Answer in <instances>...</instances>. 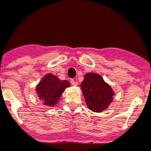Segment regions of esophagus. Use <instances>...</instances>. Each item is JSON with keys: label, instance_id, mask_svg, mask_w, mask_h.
I'll return each instance as SVG.
<instances>
[{"label": "esophagus", "instance_id": "esophagus-1", "mask_svg": "<svg viewBox=\"0 0 151 151\" xmlns=\"http://www.w3.org/2000/svg\"><path fill=\"white\" fill-rule=\"evenodd\" d=\"M70 83H71V84L73 86H76L77 84H78V82H77L76 81H75L74 79H71V80H70Z\"/></svg>", "mask_w": 151, "mask_h": 151}]
</instances>
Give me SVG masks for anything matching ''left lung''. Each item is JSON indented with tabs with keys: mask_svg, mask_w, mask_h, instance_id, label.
<instances>
[{
	"mask_svg": "<svg viewBox=\"0 0 151 151\" xmlns=\"http://www.w3.org/2000/svg\"><path fill=\"white\" fill-rule=\"evenodd\" d=\"M81 88L89 109L94 112L105 110L113 101L114 93L112 88L96 73L86 74Z\"/></svg>",
	"mask_w": 151,
	"mask_h": 151,
	"instance_id": "8db88e82",
	"label": "left lung"
}]
</instances>
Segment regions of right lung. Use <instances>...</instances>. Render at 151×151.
<instances>
[{
    "label": "right lung",
    "instance_id": "right-lung-1",
    "mask_svg": "<svg viewBox=\"0 0 151 151\" xmlns=\"http://www.w3.org/2000/svg\"><path fill=\"white\" fill-rule=\"evenodd\" d=\"M70 86L66 80L61 81L52 73L46 75L36 87L37 94L43 104L54 106L58 103L61 94L66 87Z\"/></svg>",
    "mask_w": 151,
    "mask_h": 151
}]
</instances>
